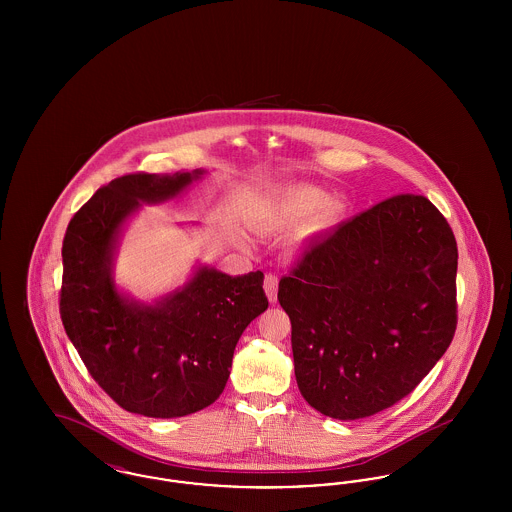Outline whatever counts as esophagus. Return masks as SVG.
<instances>
[{
  "label": "esophagus",
  "instance_id": "1",
  "mask_svg": "<svg viewBox=\"0 0 512 512\" xmlns=\"http://www.w3.org/2000/svg\"><path fill=\"white\" fill-rule=\"evenodd\" d=\"M265 292H267L268 301L276 303V299H278V278L276 276H272V274L265 276Z\"/></svg>",
  "mask_w": 512,
  "mask_h": 512
}]
</instances>
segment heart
<instances>
[{"instance_id":"obj_1","label":"heart","mask_w":512,"mask_h":512,"mask_svg":"<svg viewBox=\"0 0 512 512\" xmlns=\"http://www.w3.org/2000/svg\"><path fill=\"white\" fill-rule=\"evenodd\" d=\"M351 203L347 195L326 197V192L317 186H295L274 195L268 203V217L280 224L305 222L309 236L324 234L338 226L347 217Z\"/></svg>"}]
</instances>
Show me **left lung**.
<instances>
[{
  "label": "left lung",
  "instance_id": "obj_1",
  "mask_svg": "<svg viewBox=\"0 0 512 512\" xmlns=\"http://www.w3.org/2000/svg\"><path fill=\"white\" fill-rule=\"evenodd\" d=\"M457 242L422 195L390 197L311 245L278 284L297 388L357 420L409 395L457 328Z\"/></svg>",
  "mask_w": 512,
  "mask_h": 512
}]
</instances>
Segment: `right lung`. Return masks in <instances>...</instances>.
<instances>
[{"label": "right lung", "instance_id": "right-lung-1", "mask_svg": "<svg viewBox=\"0 0 512 512\" xmlns=\"http://www.w3.org/2000/svg\"><path fill=\"white\" fill-rule=\"evenodd\" d=\"M205 172L115 178L74 215L63 240L65 332L94 380L130 413L176 418L215 403L236 343L267 311L261 270L230 276L197 263L182 286L151 303L115 282L126 222L142 205L180 197Z\"/></svg>", "mask_w": 512, "mask_h": 512}]
</instances>
